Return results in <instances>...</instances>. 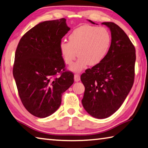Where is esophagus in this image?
<instances>
[{
  "instance_id": "esophagus-1",
  "label": "esophagus",
  "mask_w": 148,
  "mask_h": 148,
  "mask_svg": "<svg viewBox=\"0 0 148 148\" xmlns=\"http://www.w3.org/2000/svg\"><path fill=\"white\" fill-rule=\"evenodd\" d=\"M80 80V76L78 74L74 75V81L76 82H78Z\"/></svg>"
}]
</instances>
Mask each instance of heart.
I'll return each instance as SVG.
<instances>
[{
    "mask_svg": "<svg viewBox=\"0 0 148 148\" xmlns=\"http://www.w3.org/2000/svg\"><path fill=\"white\" fill-rule=\"evenodd\" d=\"M69 41L60 42V51L66 65H71L77 53L78 60L71 67L74 72H80L87 65L96 66L103 61L108 53L111 36L104 27L89 25L80 26L69 35Z\"/></svg>",
    "mask_w": 148,
    "mask_h": 148,
    "instance_id": "heart-1",
    "label": "heart"
}]
</instances>
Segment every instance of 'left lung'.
<instances>
[{
	"mask_svg": "<svg viewBox=\"0 0 148 148\" xmlns=\"http://www.w3.org/2000/svg\"><path fill=\"white\" fill-rule=\"evenodd\" d=\"M101 25L111 32L108 53L100 64L86 70L81 76L85 86L83 106L88 114L99 119L114 113L125 100L134 83L136 60L135 47L124 31L114 23Z\"/></svg>",
	"mask_w": 148,
	"mask_h": 148,
	"instance_id": "left-lung-1",
	"label": "left lung"
}]
</instances>
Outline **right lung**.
<instances>
[{
  "label": "right lung",
  "instance_id": "add662e5",
  "mask_svg": "<svg viewBox=\"0 0 148 148\" xmlns=\"http://www.w3.org/2000/svg\"><path fill=\"white\" fill-rule=\"evenodd\" d=\"M70 29L65 18L41 22L21 37L16 49L13 75L18 95L36 117H47L57 111L62 94L74 83V74L65 71L59 48Z\"/></svg>",
  "mask_w": 148,
  "mask_h": 148
}]
</instances>
